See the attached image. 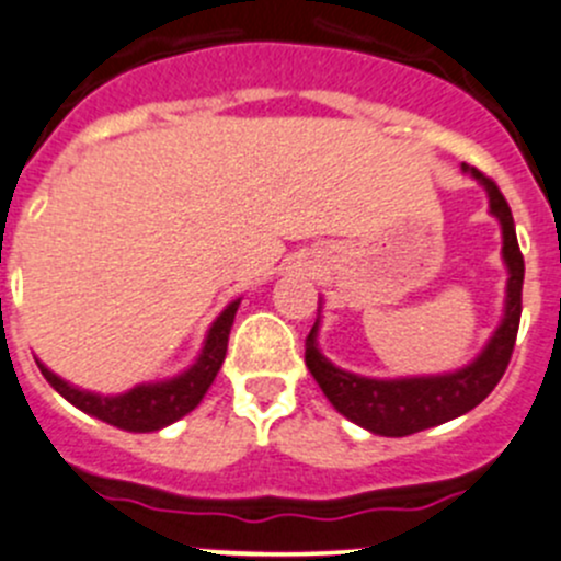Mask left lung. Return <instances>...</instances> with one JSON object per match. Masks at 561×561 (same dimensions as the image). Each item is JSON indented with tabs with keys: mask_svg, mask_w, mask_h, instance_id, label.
Listing matches in <instances>:
<instances>
[{
	"mask_svg": "<svg viewBox=\"0 0 561 561\" xmlns=\"http://www.w3.org/2000/svg\"><path fill=\"white\" fill-rule=\"evenodd\" d=\"M463 171L474 176L488 196V213L502 226V262L507 267V288H504V313L496 330L491 332L482 352L469 365L447 374L431 376H398V379H374L343 370L332 365L319 348L321 302L316 324L305 341V365L313 374L316 385L327 401L346 420L359 428L379 436H409L434 425L450 423L471 412L477 403L491 396L493 387L504 376L513 354L515 335L520 321V286H524V256L515 240L513 213L488 176L463 163Z\"/></svg>",
	"mask_w": 561,
	"mask_h": 561,
	"instance_id": "left-lung-1",
	"label": "left lung"
}]
</instances>
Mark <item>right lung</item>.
I'll return each mask as SVG.
<instances>
[{
    "label": "right lung",
    "instance_id": "add662e5",
    "mask_svg": "<svg viewBox=\"0 0 561 561\" xmlns=\"http://www.w3.org/2000/svg\"><path fill=\"white\" fill-rule=\"evenodd\" d=\"M237 308H240V299H234V302H229L220 310L218 319L209 324L207 335H204L198 357L182 374L163 381L136 385L130 390L119 392V396H100V392L81 390V387L70 385L62 376L54 374L41 359H37V368H41L48 385L65 401L73 403L84 414H92V417L103 420V423L114 425V428L130 431V434H152V431L165 428V425L176 423L185 414H191L202 403V398L207 396L209 385L215 381V376H218L220 365L226 359L229 332L231 324H234Z\"/></svg>",
    "mask_w": 561,
    "mask_h": 561
}]
</instances>
